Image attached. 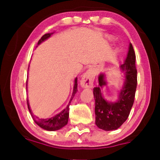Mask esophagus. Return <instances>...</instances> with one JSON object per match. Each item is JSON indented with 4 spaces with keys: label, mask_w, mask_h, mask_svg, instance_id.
<instances>
[{
    "label": "esophagus",
    "mask_w": 160,
    "mask_h": 160,
    "mask_svg": "<svg viewBox=\"0 0 160 160\" xmlns=\"http://www.w3.org/2000/svg\"><path fill=\"white\" fill-rule=\"evenodd\" d=\"M94 78H95V73H94V71L91 69L88 70L82 76V79L80 81L81 86L83 88H92Z\"/></svg>",
    "instance_id": "34e87169"
}]
</instances>
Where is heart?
Segmentation results:
<instances>
[{
	"label": "heart",
	"mask_w": 160,
	"mask_h": 160,
	"mask_svg": "<svg viewBox=\"0 0 160 160\" xmlns=\"http://www.w3.org/2000/svg\"><path fill=\"white\" fill-rule=\"evenodd\" d=\"M108 38V41H111L113 40V38L112 36H108V38Z\"/></svg>",
	"instance_id": "1"
}]
</instances>
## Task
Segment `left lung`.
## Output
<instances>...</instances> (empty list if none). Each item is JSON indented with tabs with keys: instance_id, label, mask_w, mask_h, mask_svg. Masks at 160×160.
I'll return each mask as SVG.
<instances>
[{
	"instance_id": "obj_1",
	"label": "left lung",
	"mask_w": 160,
	"mask_h": 160,
	"mask_svg": "<svg viewBox=\"0 0 160 160\" xmlns=\"http://www.w3.org/2000/svg\"><path fill=\"white\" fill-rule=\"evenodd\" d=\"M124 74L123 82L118 90L116 101H108L102 94V88L106 86V73L98 76L99 85L93 89L95 98V124L105 131L117 130L126 121L134 102L137 87V70L135 68V54L130 43L128 52L124 64L119 67Z\"/></svg>"
}]
</instances>
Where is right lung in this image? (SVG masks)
<instances>
[{
	"label": "right lung",
	"mask_w": 160,
	"mask_h": 160,
	"mask_svg": "<svg viewBox=\"0 0 160 160\" xmlns=\"http://www.w3.org/2000/svg\"><path fill=\"white\" fill-rule=\"evenodd\" d=\"M54 32H51V33H46L45 35L41 37L40 40L38 41V46L40 45L41 43L43 42V41L47 40L48 38H50V36H52V35L53 34ZM37 46V47H38ZM29 69V68H28ZM77 77L75 78L74 80V86H73V93H72V96L71 98V100H70L69 103L67 107L63 109V110L60 112L58 114H56L54 117H52L51 118H47V119H38V118H35L33 116L32 114V111L31 108L30 107V104H29V101L28 100H27V102H28V109H29V111L31 114L32 119H33L34 122H36V124L41 128L43 130H47V131H56L60 130V129L62 128L63 127L66 125L68 124V117H69V106L70 103H71V100H73V98L74 97V95H76V93L77 92L78 89H77ZM27 87L26 89L28 88V81H27Z\"/></svg>",
	"instance_id": "right-lung-1"
}]
</instances>
